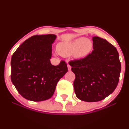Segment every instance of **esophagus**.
<instances>
[{
  "instance_id": "esophagus-1",
  "label": "esophagus",
  "mask_w": 129,
  "mask_h": 129,
  "mask_svg": "<svg viewBox=\"0 0 129 129\" xmlns=\"http://www.w3.org/2000/svg\"><path fill=\"white\" fill-rule=\"evenodd\" d=\"M67 67H68V70L70 71V70H71V66H70L69 64L67 65Z\"/></svg>"
}]
</instances>
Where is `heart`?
Masks as SVG:
<instances>
[{
  "label": "heart",
  "mask_w": 129,
  "mask_h": 129,
  "mask_svg": "<svg viewBox=\"0 0 129 129\" xmlns=\"http://www.w3.org/2000/svg\"><path fill=\"white\" fill-rule=\"evenodd\" d=\"M93 48L90 39L79 38L69 42H62L57 45V50L62 55L67 56L73 53L75 58L80 59L88 55Z\"/></svg>",
  "instance_id": "b5f03b06"
}]
</instances>
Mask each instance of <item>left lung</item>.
<instances>
[{
  "label": "left lung",
  "mask_w": 129,
  "mask_h": 129,
  "mask_svg": "<svg viewBox=\"0 0 129 129\" xmlns=\"http://www.w3.org/2000/svg\"><path fill=\"white\" fill-rule=\"evenodd\" d=\"M92 40L91 53L83 59L69 62L75 75V94L86 102L100 101L113 93L121 69L116 48L100 37H93Z\"/></svg>",
  "instance_id": "left-lung-1"
}]
</instances>
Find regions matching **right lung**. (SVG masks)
Listing matches in <instances>:
<instances>
[{"instance_id": "1", "label": "right lung", "mask_w": 129, "mask_h": 129, "mask_svg": "<svg viewBox=\"0 0 129 129\" xmlns=\"http://www.w3.org/2000/svg\"><path fill=\"white\" fill-rule=\"evenodd\" d=\"M56 36L52 34L35 35L26 39L13 54L11 79L24 98L42 101L50 98L57 82L68 71L66 62L58 66L50 62L52 44Z\"/></svg>"}]
</instances>
